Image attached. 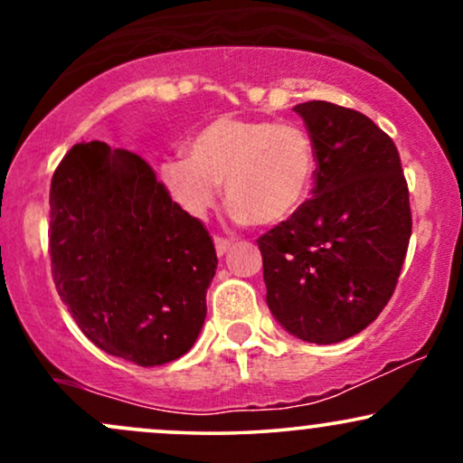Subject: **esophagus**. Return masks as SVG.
Masks as SVG:
<instances>
[{"mask_svg": "<svg viewBox=\"0 0 463 463\" xmlns=\"http://www.w3.org/2000/svg\"><path fill=\"white\" fill-rule=\"evenodd\" d=\"M231 239H224V237H215V250H217V257H224V254L231 250Z\"/></svg>", "mask_w": 463, "mask_h": 463, "instance_id": "1", "label": "esophagus"}]
</instances>
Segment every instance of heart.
I'll return each mask as SVG.
<instances>
[{"instance_id":"b5f03b06","label":"heart","mask_w":463,"mask_h":463,"mask_svg":"<svg viewBox=\"0 0 463 463\" xmlns=\"http://www.w3.org/2000/svg\"><path fill=\"white\" fill-rule=\"evenodd\" d=\"M316 174L311 135L291 121L220 117L195 132L187 158L161 165L169 195L194 217L215 206L220 184L237 220L257 226L285 222L309 198Z\"/></svg>"}]
</instances>
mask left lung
<instances>
[{"mask_svg":"<svg viewBox=\"0 0 463 463\" xmlns=\"http://www.w3.org/2000/svg\"><path fill=\"white\" fill-rule=\"evenodd\" d=\"M316 147L313 198L257 239L272 316L311 344L364 331L394 294L411 237L394 141L370 117L313 99L294 106Z\"/></svg>","mask_w":463,"mask_h":463,"instance_id":"obj_1","label":"left lung"}]
</instances>
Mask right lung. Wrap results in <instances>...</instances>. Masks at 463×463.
<instances>
[{
    "label": "right lung",
    "mask_w": 463,
    "mask_h": 463,
    "mask_svg": "<svg viewBox=\"0 0 463 463\" xmlns=\"http://www.w3.org/2000/svg\"><path fill=\"white\" fill-rule=\"evenodd\" d=\"M50 257L58 296L104 353L147 368L198 339L213 239L139 154L102 141L65 154L50 187Z\"/></svg>",
    "instance_id": "add662e5"
}]
</instances>
